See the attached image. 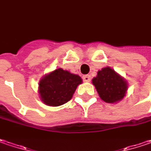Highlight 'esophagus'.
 Here are the masks:
<instances>
[{
    "label": "esophagus",
    "instance_id": "34e87169",
    "mask_svg": "<svg viewBox=\"0 0 151 151\" xmlns=\"http://www.w3.org/2000/svg\"><path fill=\"white\" fill-rule=\"evenodd\" d=\"M82 79H83V81H84L85 82H90V81H91V77H90V76H88V75L83 76Z\"/></svg>",
    "mask_w": 151,
    "mask_h": 151
}]
</instances>
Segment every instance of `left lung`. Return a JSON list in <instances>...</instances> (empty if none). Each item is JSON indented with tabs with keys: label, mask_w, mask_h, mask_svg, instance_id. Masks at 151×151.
<instances>
[{
	"label": "left lung",
	"mask_w": 151,
	"mask_h": 151,
	"mask_svg": "<svg viewBox=\"0 0 151 151\" xmlns=\"http://www.w3.org/2000/svg\"><path fill=\"white\" fill-rule=\"evenodd\" d=\"M99 97L104 102L116 103L124 98L127 84L125 80L109 67L104 68L98 72L93 79Z\"/></svg>",
	"instance_id": "8db88e82"
}]
</instances>
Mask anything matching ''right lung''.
I'll list each match as a JSON object with an SVG mask.
<instances>
[{"mask_svg": "<svg viewBox=\"0 0 151 151\" xmlns=\"http://www.w3.org/2000/svg\"><path fill=\"white\" fill-rule=\"evenodd\" d=\"M81 81L79 76L59 68L41 80L39 93L44 104L50 106H59L71 99Z\"/></svg>", "mask_w": 151, "mask_h": 151, "instance_id": "add662e5", "label": "right lung"}]
</instances>
